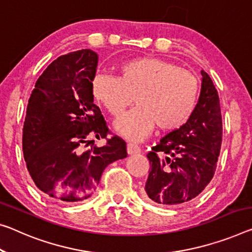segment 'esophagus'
<instances>
[{"instance_id": "esophagus-1", "label": "esophagus", "mask_w": 252, "mask_h": 252, "mask_svg": "<svg viewBox=\"0 0 252 252\" xmlns=\"http://www.w3.org/2000/svg\"><path fill=\"white\" fill-rule=\"evenodd\" d=\"M126 150H127V154H129V155H135V154H139L141 151L140 147L134 145V143H127Z\"/></svg>"}]
</instances>
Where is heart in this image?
<instances>
[{"mask_svg":"<svg viewBox=\"0 0 252 252\" xmlns=\"http://www.w3.org/2000/svg\"><path fill=\"white\" fill-rule=\"evenodd\" d=\"M92 93L114 118L121 117L134 98L137 106L115 127L131 140H141L155 126L160 131H174L189 121L197 105L199 81L170 62L138 57L120 63L118 77L95 76Z\"/></svg>","mask_w":252,"mask_h":252,"instance_id":"1","label":"heart"}]
</instances>
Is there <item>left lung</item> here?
Wrapping results in <instances>:
<instances>
[{"label":"left lung","mask_w":252,"mask_h":252,"mask_svg":"<svg viewBox=\"0 0 252 252\" xmlns=\"http://www.w3.org/2000/svg\"><path fill=\"white\" fill-rule=\"evenodd\" d=\"M202 90L193 115L167 133L147 155L150 162L145 196L176 206L204 190L217 169L222 143V115L218 91L204 70Z\"/></svg>","instance_id":"8db88e82"}]
</instances>
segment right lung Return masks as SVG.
<instances>
[{
  "label": "right lung",
  "mask_w": 252,
  "mask_h": 252,
  "mask_svg": "<svg viewBox=\"0 0 252 252\" xmlns=\"http://www.w3.org/2000/svg\"><path fill=\"white\" fill-rule=\"evenodd\" d=\"M97 58L90 49L58 57L28 102L22 133L27 168L40 190L61 202L90 197L106 166L127 156L122 138H106L111 131L93 102ZM92 137L106 138V145L85 150Z\"/></svg>",
  "instance_id": "obj_1"
}]
</instances>
